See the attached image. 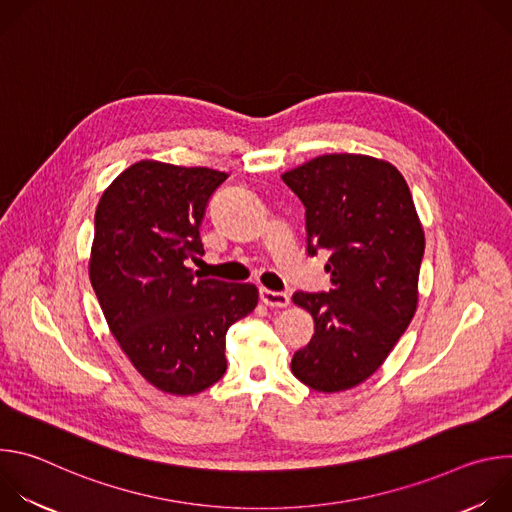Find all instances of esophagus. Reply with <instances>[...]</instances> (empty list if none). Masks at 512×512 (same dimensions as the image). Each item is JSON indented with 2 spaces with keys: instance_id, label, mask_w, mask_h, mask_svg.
Wrapping results in <instances>:
<instances>
[{
  "instance_id": "34e87169",
  "label": "esophagus",
  "mask_w": 512,
  "mask_h": 512,
  "mask_svg": "<svg viewBox=\"0 0 512 512\" xmlns=\"http://www.w3.org/2000/svg\"><path fill=\"white\" fill-rule=\"evenodd\" d=\"M259 298L269 308H287L289 306V296L281 294V291H271V289L261 287L259 289Z\"/></svg>"
}]
</instances>
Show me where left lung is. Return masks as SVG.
Listing matches in <instances>:
<instances>
[{"mask_svg":"<svg viewBox=\"0 0 512 512\" xmlns=\"http://www.w3.org/2000/svg\"><path fill=\"white\" fill-rule=\"evenodd\" d=\"M306 206L308 255L330 257L332 289L296 291L314 336L291 373L320 393H338L379 371L417 310L425 235L401 172L362 154L318 156L281 176Z\"/></svg>","mask_w":512,"mask_h":512,"instance_id":"left-lung-1","label":"left lung"}]
</instances>
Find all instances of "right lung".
I'll return each mask as SVG.
<instances>
[{
  "label": "right lung",
  "mask_w": 512,
  "mask_h": 512,
  "mask_svg": "<svg viewBox=\"0 0 512 512\" xmlns=\"http://www.w3.org/2000/svg\"><path fill=\"white\" fill-rule=\"evenodd\" d=\"M229 174L141 160L103 192L95 212L91 285L135 371L170 395H196L227 371V330L251 314L253 283L196 279L200 223Z\"/></svg>",
  "instance_id": "add662e5"
}]
</instances>
